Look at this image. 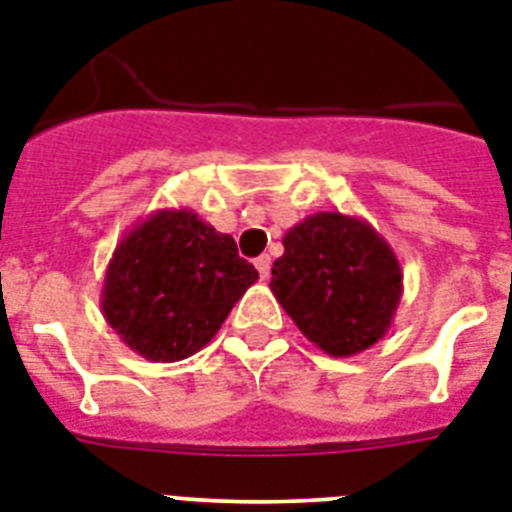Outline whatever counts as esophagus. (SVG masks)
<instances>
[{"label":"esophagus","mask_w":512,"mask_h":512,"mask_svg":"<svg viewBox=\"0 0 512 512\" xmlns=\"http://www.w3.org/2000/svg\"><path fill=\"white\" fill-rule=\"evenodd\" d=\"M255 268H257V273H260V278H263V281H268V276H270V257L268 255L257 257Z\"/></svg>","instance_id":"1"}]
</instances>
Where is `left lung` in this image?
<instances>
[{"label":"left lung","mask_w":512,"mask_h":512,"mask_svg":"<svg viewBox=\"0 0 512 512\" xmlns=\"http://www.w3.org/2000/svg\"><path fill=\"white\" fill-rule=\"evenodd\" d=\"M270 292L310 342L331 357L368 350L392 328L402 299L394 249L368 220L307 215L284 236Z\"/></svg>","instance_id":"1"}]
</instances>
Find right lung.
<instances>
[{"label": "right lung", "instance_id": "obj_1", "mask_svg": "<svg viewBox=\"0 0 512 512\" xmlns=\"http://www.w3.org/2000/svg\"><path fill=\"white\" fill-rule=\"evenodd\" d=\"M255 281L231 236L186 207L155 210L118 242L99 302L126 347L176 363L218 334Z\"/></svg>", "mask_w": 512, "mask_h": 512}]
</instances>
